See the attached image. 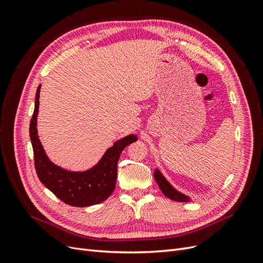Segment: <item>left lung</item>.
<instances>
[{"instance_id": "8db88e82", "label": "left lung", "mask_w": 263, "mask_h": 263, "mask_svg": "<svg viewBox=\"0 0 263 263\" xmlns=\"http://www.w3.org/2000/svg\"><path fill=\"white\" fill-rule=\"evenodd\" d=\"M154 177H155V180L157 182V184L159 185V187H160L161 192L166 197H169L170 200L177 201V202H190L191 201V197L190 196L183 194V193L179 192L177 189H174L170 184L169 181L162 176V173L160 172V170H159V169L155 170Z\"/></svg>"}]
</instances>
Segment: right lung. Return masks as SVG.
<instances>
[{
  "mask_svg": "<svg viewBox=\"0 0 263 263\" xmlns=\"http://www.w3.org/2000/svg\"><path fill=\"white\" fill-rule=\"evenodd\" d=\"M41 86H38L36 92L35 109L29 124V136L39 180L62 202L71 206L86 208L102 203L108 198L115 189L119 156L125 147L137 140V136L132 134L115 141L114 145L105 151L100 161L89 170L79 172L61 168L50 161L37 135Z\"/></svg>",
  "mask_w": 263,
  "mask_h": 263,
  "instance_id": "right-lung-1",
  "label": "right lung"
}]
</instances>
